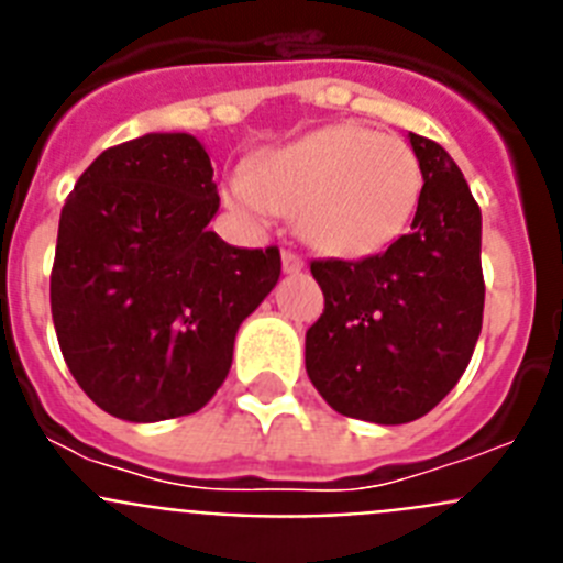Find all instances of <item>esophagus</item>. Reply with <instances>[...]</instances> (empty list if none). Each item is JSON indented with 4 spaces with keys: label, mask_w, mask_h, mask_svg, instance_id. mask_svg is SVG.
<instances>
[{
    "label": "esophagus",
    "mask_w": 563,
    "mask_h": 563,
    "mask_svg": "<svg viewBox=\"0 0 563 563\" xmlns=\"http://www.w3.org/2000/svg\"><path fill=\"white\" fill-rule=\"evenodd\" d=\"M282 267H285V273H298L301 267H305V256H301L298 251L285 247V251H282Z\"/></svg>",
    "instance_id": "obj_1"
}]
</instances>
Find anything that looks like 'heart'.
<instances>
[{
    "label": "heart",
    "instance_id": "obj_1",
    "mask_svg": "<svg viewBox=\"0 0 563 563\" xmlns=\"http://www.w3.org/2000/svg\"><path fill=\"white\" fill-rule=\"evenodd\" d=\"M422 166L400 137L338 123L256 154L225 188L251 222L296 213L310 245L332 256H366L409 225Z\"/></svg>",
    "mask_w": 563,
    "mask_h": 563
}]
</instances>
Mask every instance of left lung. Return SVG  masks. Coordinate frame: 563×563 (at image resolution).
<instances>
[{"instance_id": "left-lung-1", "label": "left lung", "mask_w": 563, "mask_h": 563, "mask_svg": "<svg viewBox=\"0 0 563 563\" xmlns=\"http://www.w3.org/2000/svg\"><path fill=\"white\" fill-rule=\"evenodd\" d=\"M422 166L411 231L375 256L316 258L324 312L307 375L343 417L400 426L429 415L467 369L485 310L482 213L440 143L409 134Z\"/></svg>"}]
</instances>
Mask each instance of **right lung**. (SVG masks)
Wrapping results in <instances>:
<instances>
[{
	"mask_svg": "<svg viewBox=\"0 0 563 563\" xmlns=\"http://www.w3.org/2000/svg\"><path fill=\"white\" fill-rule=\"evenodd\" d=\"M206 146L143 134L92 161L58 220L49 310L58 346L107 415L157 422L200 411L233 361L239 324L282 273L278 247H233Z\"/></svg>",
	"mask_w": 563,
	"mask_h": 563,
	"instance_id": "right-lung-1",
	"label": "right lung"
}]
</instances>
